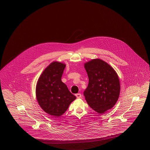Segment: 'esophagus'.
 Listing matches in <instances>:
<instances>
[{"mask_svg": "<svg viewBox=\"0 0 150 150\" xmlns=\"http://www.w3.org/2000/svg\"><path fill=\"white\" fill-rule=\"evenodd\" d=\"M75 96H76V97H77V98H81V97H82L81 94H80V93L76 94H75Z\"/></svg>", "mask_w": 150, "mask_h": 150, "instance_id": "esophagus-1", "label": "esophagus"}]
</instances>
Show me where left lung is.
<instances>
[{
    "label": "left lung",
    "instance_id": "obj_1",
    "mask_svg": "<svg viewBox=\"0 0 150 150\" xmlns=\"http://www.w3.org/2000/svg\"><path fill=\"white\" fill-rule=\"evenodd\" d=\"M89 83L84 92L89 106L99 114L114 106L120 92V80L114 68L100 58L84 64Z\"/></svg>",
    "mask_w": 150,
    "mask_h": 150
}]
</instances>
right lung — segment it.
Returning <instances> with one entry per match:
<instances>
[{"label":"right lung","instance_id":"1","mask_svg":"<svg viewBox=\"0 0 150 150\" xmlns=\"http://www.w3.org/2000/svg\"><path fill=\"white\" fill-rule=\"evenodd\" d=\"M64 63L53 61L43 71L36 86V97L43 111L54 117L64 114L76 97L61 80Z\"/></svg>","mask_w":150,"mask_h":150}]
</instances>
